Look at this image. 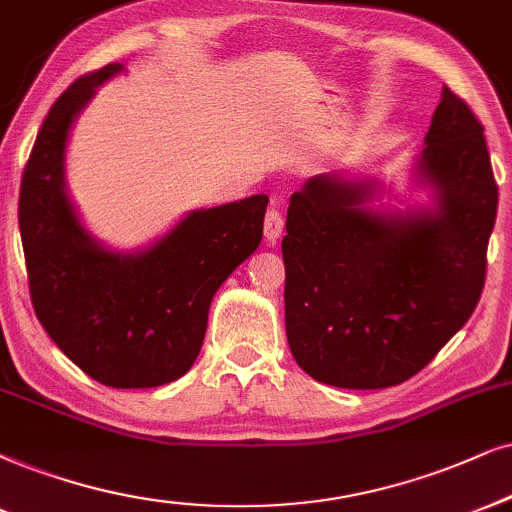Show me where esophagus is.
Listing matches in <instances>:
<instances>
[{
	"label": "esophagus",
	"mask_w": 512,
	"mask_h": 512,
	"mask_svg": "<svg viewBox=\"0 0 512 512\" xmlns=\"http://www.w3.org/2000/svg\"><path fill=\"white\" fill-rule=\"evenodd\" d=\"M281 234H283V215L274 208V205H271L267 215H264V236H267V241H276Z\"/></svg>",
	"instance_id": "obj_1"
}]
</instances>
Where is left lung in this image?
<instances>
[{
	"instance_id": "left-lung-1",
	"label": "left lung",
	"mask_w": 512,
	"mask_h": 512,
	"mask_svg": "<svg viewBox=\"0 0 512 512\" xmlns=\"http://www.w3.org/2000/svg\"><path fill=\"white\" fill-rule=\"evenodd\" d=\"M484 127L442 89L416 170L435 208H368L373 181L316 174L290 196L286 333L297 366L347 390L409 380L480 302L498 186Z\"/></svg>"
}]
</instances>
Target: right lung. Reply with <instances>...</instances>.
Returning <instances> with one entry per match:
<instances>
[{"mask_svg": "<svg viewBox=\"0 0 512 512\" xmlns=\"http://www.w3.org/2000/svg\"><path fill=\"white\" fill-rule=\"evenodd\" d=\"M108 63L58 96L25 165L18 198L32 307L66 357L101 385H167L196 361L219 286L262 241L269 198L193 210L141 252H113L77 217L66 191L70 127Z\"/></svg>", "mask_w": 512, "mask_h": 512, "instance_id": "obj_1", "label": "right lung"}]
</instances>
